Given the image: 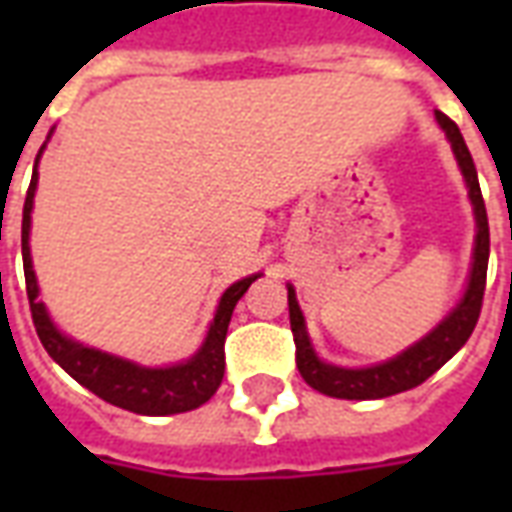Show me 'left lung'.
<instances>
[{
    "mask_svg": "<svg viewBox=\"0 0 512 512\" xmlns=\"http://www.w3.org/2000/svg\"><path fill=\"white\" fill-rule=\"evenodd\" d=\"M441 131L447 134L452 145V153L458 158V167L469 189V200L474 208V222H477V235H474V257L469 285L463 290V299L455 304V310L444 321L425 334L419 343L406 348L403 354H397L389 362L373 367H337L326 365L318 359L315 348L310 343V334L304 326L296 290L288 285V310H290V329H293V343H296V367L301 378L329 397H343V400H378V397L397 395L414 389L422 381H428L444 362H450L458 354L463 343L472 337L480 310H483L485 293V274H488V249H491V235H488V213H485L483 194H480V180L474 169L472 153L463 142L461 131L452 123L450 117L436 112Z\"/></svg>",
    "mask_w": 512,
    "mask_h": 512,
    "instance_id": "obj_1",
    "label": "left lung"
}]
</instances>
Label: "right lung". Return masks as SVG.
<instances>
[{
  "label": "right lung",
  "instance_id": "1",
  "mask_svg": "<svg viewBox=\"0 0 512 512\" xmlns=\"http://www.w3.org/2000/svg\"><path fill=\"white\" fill-rule=\"evenodd\" d=\"M40 153H43V147H40ZM38 158H35V172H32V183H29L27 200H24L21 255H24L29 310H32L35 332H38L43 348L68 376L87 386L93 395L117 408L134 411V414L167 417V414H180V411H191V408L208 403L224 378V340H227V326L233 318L235 304L260 274L238 279L235 285L224 290L205 343L200 345L197 354L186 362H180V365L142 367L128 362V359H120V356L104 354L98 348L76 343L51 323L43 301H38V279L32 271V255H29V224H32L35 189H38Z\"/></svg>",
  "mask_w": 512,
  "mask_h": 512
}]
</instances>
